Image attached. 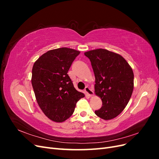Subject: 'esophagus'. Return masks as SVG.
Listing matches in <instances>:
<instances>
[{
  "mask_svg": "<svg viewBox=\"0 0 159 159\" xmlns=\"http://www.w3.org/2000/svg\"><path fill=\"white\" fill-rule=\"evenodd\" d=\"M85 92L86 94H88L89 96H93V91L92 89H91L89 87H85Z\"/></svg>",
  "mask_w": 159,
  "mask_h": 159,
  "instance_id": "obj_1",
  "label": "esophagus"
}]
</instances>
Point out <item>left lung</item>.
Returning a JSON list of instances; mask_svg holds the SVG:
<instances>
[{"mask_svg": "<svg viewBox=\"0 0 159 159\" xmlns=\"http://www.w3.org/2000/svg\"><path fill=\"white\" fill-rule=\"evenodd\" d=\"M84 54L94 72L95 93L102 101L95 115L106 121L116 117L125 108L133 93L131 67L121 55L105 49L90 50Z\"/></svg>", "mask_w": 159, "mask_h": 159, "instance_id": "1", "label": "left lung"}]
</instances>
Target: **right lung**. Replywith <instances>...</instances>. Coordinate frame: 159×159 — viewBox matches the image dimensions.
Wrapping results in <instances>:
<instances>
[{
  "label": "right lung",
  "mask_w": 159,
  "mask_h": 159,
  "mask_svg": "<svg viewBox=\"0 0 159 159\" xmlns=\"http://www.w3.org/2000/svg\"><path fill=\"white\" fill-rule=\"evenodd\" d=\"M80 53L68 48L51 50L34 64L31 81L37 103L53 121L61 123L68 119L76 103L85 96L75 89L67 74Z\"/></svg>",
  "instance_id": "add662e5"
}]
</instances>
